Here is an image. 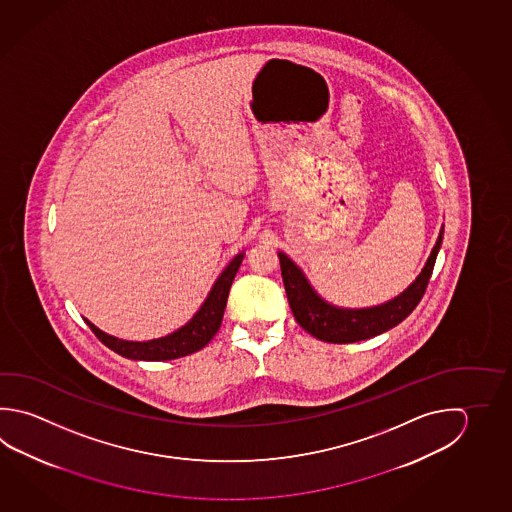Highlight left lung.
Here are the masks:
<instances>
[{"mask_svg": "<svg viewBox=\"0 0 512 512\" xmlns=\"http://www.w3.org/2000/svg\"><path fill=\"white\" fill-rule=\"evenodd\" d=\"M442 238H444V225L440 229L437 243L429 254L424 269L408 289L386 303L366 308L337 307L334 303L326 301L323 296L317 294V290L312 287L305 272L299 269L285 252L279 251L281 276H283V285L287 290L292 314L303 330H307L308 334L326 343H357V341H364L388 332L393 326L402 323L419 305L435 267Z\"/></svg>", "mask_w": 512, "mask_h": 512, "instance_id": "left-lung-1", "label": "left lung"}]
</instances>
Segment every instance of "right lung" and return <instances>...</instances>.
I'll return each mask as SVG.
<instances>
[{
	"instance_id": "right-lung-1",
	"label": "right lung",
	"mask_w": 512,
	"mask_h": 512,
	"mask_svg": "<svg viewBox=\"0 0 512 512\" xmlns=\"http://www.w3.org/2000/svg\"><path fill=\"white\" fill-rule=\"evenodd\" d=\"M243 256L245 252L236 254L231 263L222 270V274L216 278L207 298L204 299L202 307L196 310L195 316L191 317L186 325L180 326L178 330L164 337L149 339V341H126L115 335L106 334L88 319H84V323L90 326L93 334L97 335V339L106 344L115 354L133 361H171V359L195 354L213 339L222 325L223 310L227 305L229 290L233 285L236 272L242 265Z\"/></svg>"
}]
</instances>
